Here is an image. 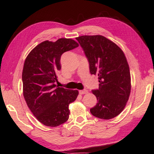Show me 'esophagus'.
Wrapping results in <instances>:
<instances>
[{"instance_id":"obj_1","label":"esophagus","mask_w":154,"mask_h":154,"mask_svg":"<svg viewBox=\"0 0 154 154\" xmlns=\"http://www.w3.org/2000/svg\"><path fill=\"white\" fill-rule=\"evenodd\" d=\"M88 93V90H79V94H86Z\"/></svg>"}]
</instances>
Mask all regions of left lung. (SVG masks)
<instances>
[{"mask_svg":"<svg viewBox=\"0 0 154 154\" xmlns=\"http://www.w3.org/2000/svg\"><path fill=\"white\" fill-rule=\"evenodd\" d=\"M89 62L90 72L97 75L99 88L92 90L97 103L92 115L104 120L120 115L131 92L129 68L122 50L101 35L76 38Z\"/></svg>","mask_w":154,"mask_h":154,"instance_id":"8db88e82","label":"left lung"}]
</instances>
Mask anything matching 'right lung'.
Here are the masks:
<instances>
[{"label":"right lung","instance_id":"add662e5","mask_svg":"<svg viewBox=\"0 0 154 154\" xmlns=\"http://www.w3.org/2000/svg\"><path fill=\"white\" fill-rule=\"evenodd\" d=\"M78 46L72 39L47 40L35 47L25 59L22 73L23 96L34 116L46 126L56 127L68 120L69 105L79 94L77 90L55 85L62 54Z\"/></svg>","mask_w":154,"mask_h":154}]
</instances>
